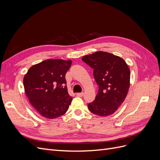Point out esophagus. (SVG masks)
Segmentation results:
<instances>
[{"label": "esophagus", "instance_id": "1", "mask_svg": "<svg viewBox=\"0 0 160 160\" xmlns=\"http://www.w3.org/2000/svg\"><path fill=\"white\" fill-rule=\"evenodd\" d=\"M76 95H77V96H78V97H83L84 95V93H83V92H82V93H77Z\"/></svg>", "mask_w": 160, "mask_h": 160}]
</instances>
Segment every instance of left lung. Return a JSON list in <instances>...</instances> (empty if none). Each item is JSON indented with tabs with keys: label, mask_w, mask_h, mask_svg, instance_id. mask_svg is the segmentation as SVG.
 <instances>
[{
	"label": "left lung",
	"mask_w": 160,
	"mask_h": 160,
	"mask_svg": "<svg viewBox=\"0 0 160 160\" xmlns=\"http://www.w3.org/2000/svg\"><path fill=\"white\" fill-rule=\"evenodd\" d=\"M93 69L99 91L95 100L88 104L92 113L106 117L115 112L123 102L130 85V71L125 61L111 53L98 51L82 58Z\"/></svg>",
	"instance_id": "1"
}]
</instances>
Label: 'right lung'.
Listing matches in <instances>:
<instances>
[{"label":"right lung","mask_w":160,"mask_h":160,"mask_svg":"<svg viewBox=\"0 0 160 160\" xmlns=\"http://www.w3.org/2000/svg\"><path fill=\"white\" fill-rule=\"evenodd\" d=\"M71 60L47 59L32 66L24 77L25 94L42 117L55 119L68 110L72 98L67 92L65 74Z\"/></svg>","instance_id":"1"}]
</instances>
